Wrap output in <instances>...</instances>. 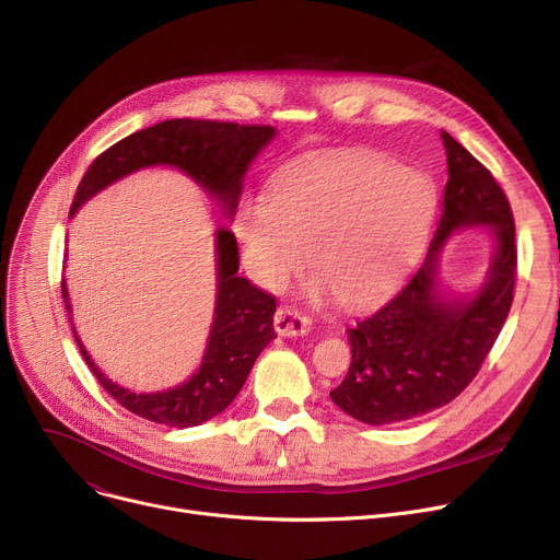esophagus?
<instances>
[{"label": "esophagus", "instance_id": "1", "mask_svg": "<svg viewBox=\"0 0 560 560\" xmlns=\"http://www.w3.org/2000/svg\"><path fill=\"white\" fill-rule=\"evenodd\" d=\"M275 329L279 336H304L311 331V319L302 315L295 306H281L275 313Z\"/></svg>", "mask_w": 560, "mask_h": 560}]
</instances>
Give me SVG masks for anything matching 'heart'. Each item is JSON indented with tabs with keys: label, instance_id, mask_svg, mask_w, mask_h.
I'll use <instances>...</instances> for the list:
<instances>
[{
	"label": "heart",
	"instance_id": "obj_1",
	"mask_svg": "<svg viewBox=\"0 0 560 560\" xmlns=\"http://www.w3.org/2000/svg\"><path fill=\"white\" fill-rule=\"evenodd\" d=\"M433 211L435 192L422 174L384 156L322 154L283 167L272 197L247 195L233 231L262 288L281 290L308 252L313 285L359 306L413 268Z\"/></svg>",
	"mask_w": 560,
	"mask_h": 560
}]
</instances>
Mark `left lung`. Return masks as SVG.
Masks as SVG:
<instances>
[{
  "label": "left lung",
  "mask_w": 560,
  "mask_h": 560,
  "mask_svg": "<svg viewBox=\"0 0 560 560\" xmlns=\"http://www.w3.org/2000/svg\"><path fill=\"white\" fill-rule=\"evenodd\" d=\"M450 179L420 270L376 313L347 329L351 363L331 399L359 422L413 420L456 399L492 349L513 304L515 220L490 170L443 131ZM463 225L495 229L498 252L487 283L467 303L439 298L434 270L448 235Z\"/></svg>",
  "instance_id": "left-lung-1"
}]
</instances>
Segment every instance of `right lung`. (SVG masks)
Returning a JSON list of instances; mask_svg holds the SVG:
<instances>
[{
	"mask_svg": "<svg viewBox=\"0 0 560 560\" xmlns=\"http://www.w3.org/2000/svg\"><path fill=\"white\" fill-rule=\"evenodd\" d=\"M272 138L275 127L268 125L190 120V117L140 129L108 147L88 167L74 192L70 215L79 211L83 201L140 167L172 165L184 170L206 192L213 195L222 203L224 215L233 218L238 209L243 176ZM215 252L218 298L209 345L199 370L182 386L165 393H131L113 384L93 363L70 322L81 357L102 388L117 404L144 420L186 429L215 418L241 393L260 351L277 338L272 325L277 300L238 277V243L224 226L215 231ZM61 290L68 317L72 319L66 279L61 281Z\"/></svg>",
	"mask_w": 560,
	"mask_h": 560,
	"instance_id": "obj_1",
	"label": "right lung"
}]
</instances>
